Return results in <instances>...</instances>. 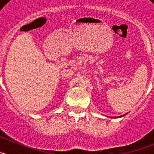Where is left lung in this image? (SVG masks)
<instances>
[{
    "mask_svg": "<svg viewBox=\"0 0 154 154\" xmlns=\"http://www.w3.org/2000/svg\"><path fill=\"white\" fill-rule=\"evenodd\" d=\"M126 114H127V113L124 114V115H123V116H117V117H114V118H120V117H123V116H124L126 115Z\"/></svg>",
    "mask_w": 154,
    "mask_h": 154,
    "instance_id": "left-lung-1",
    "label": "left lung"
}]
</instances>
